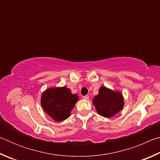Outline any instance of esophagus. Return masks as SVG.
I'll list each match as a JSON object with an SVG mask.
<instances>
[{
    "mask_svg": "<svg viewBox=\"0 0 160 160\" xmlns=\"http://www.w3.org/2000/svg\"><path fill=\"white\" fill-rule=\"evenodd\" d=\"M82 97H83V99H89V95H88V94H87V95L83 96Z\"/></svg>",
    "mask_w": 160,
    "mask_h": 160,
    "instance_id": "34e87169",
    "label": "esophagus"
}]
</instances>
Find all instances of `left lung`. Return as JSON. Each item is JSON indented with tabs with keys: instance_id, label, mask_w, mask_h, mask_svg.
<instances>
[{
	"instance_id": "8db88e82",
	"label": "left lung",
	"mask_w": 160,
	"mask_h": 160,
	"mask_svg": "<svg viewBox=\"0 0 160 160\" xmlns=\"http://www.w3.org/2000/svg\"><path fill=\"white\" fill-rule=\"evenodd\" d=\"M97 112L104 117L110 118L121 110L123 106L122 94L102 86L93 99Z\"/></svg>"
}]
</instances>
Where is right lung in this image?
Listing matches in <instances>:
<instances>
[{"label":"right lung","mask_w":160,"mask_h":160,"mask_svg":"<svg viewBox=\"0 0 160 160\" xmlns=\"http://www.w3.org/2000/svg\"><path fill=\"white\" fill-rule=\"evenodd\" d=\"M78 99L76 94H72L70 90L63 87L48 89L42 94L41 102L48 116L56 121H62L69 117Z\"/></svg>","instance_id":"1"}]
</instances>
